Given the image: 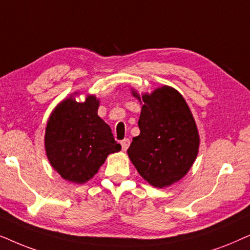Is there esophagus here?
Returning a JSON list of instances; mask_svg holds the SVG:
<instances>
[{"label": "esophagus", "instance_id": "1", "mask_svg": "<svg viewBox=\"0 0 250 250\" xmlns=\"http://www.w3.org/2000/svg\"><path fill=\"white\" fill-rule=\"evenodd\" d=\"M129 145H130V141H129L128 138H125V139H123V141L121 142V146H122L123 151H127V148L129 147Z\"/></svg>", "mask_w": 250, "mask_h": 250}]
</instances>
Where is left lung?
Segmentation results:
<instances>
[{
  "instance_id": "obj_1",
  "label": "left lung",
  "mask_w": 250,
  "mask_h": 250,
  "mask_svg": "<svg viewBox=\"0 0 250 250\" xmlns=\"http://www.w3.org/2000/svg\"><path fill=\"white\" fill-rule=\"evenodd\" d=\"M131 94L142 105L141 134L132 138L128 156L149 185L167 188L181 181L197 159V123L184 97L172 86L162 85L142 97L135 89Z\"/></svg>"
}]
</instances>
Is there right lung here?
Segmentation results:
<instances>
[{
	"label": "right lung",
	"mask_w": 250,
	"mask_h": 250,
	"mask_svg": "<svg viewBox=\"0 0 250 250\" xmlns=\"http://www.w3.org/2000/svg\"><path fill=\"white\" fill-rule=\"evenodd\" d=\"M78 92H74V95ZM99 99L74 96L53 108L46 123L44 147L51 167L65 181L83 184L97 174L111 153L121 151L107 123L98 116Z\"/></svg>",
	"instance_id": "right-lung-1"
}]
</instances>
